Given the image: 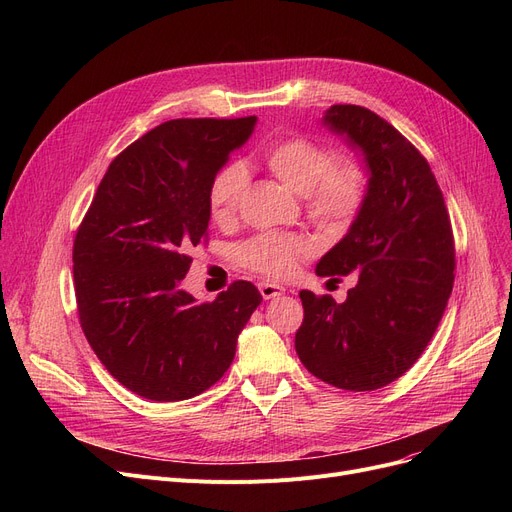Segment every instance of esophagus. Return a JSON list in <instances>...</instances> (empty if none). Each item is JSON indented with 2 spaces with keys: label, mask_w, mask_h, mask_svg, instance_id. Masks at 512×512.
Returning <instances> with one entry per match:
<instances>
[{
  "label": "esophagus",
  "mask_w": 512,
  "mask_h": 512,
  "mask_svg": "<svg viewBox=\"0 0 512 512\" xmlns=\"http://www.w3.org/2000/svg\"><path fill=\"white\" fill-rule=\"evenodd\" d=\"M259 292L265 301H270V299H276V297H280V294H284V286H280L276 282H261Z\"/></svg>",
  "instance_id": "34e87169"
}]
</instances>
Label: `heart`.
<instances>
[{
  "label": "heart",
  "mask_w": 512,
  "mask_h": 512,
  "mask_svg": "<svg viewBox=\"0 0 512 512\" xmlns=\"http://www.w3.org/2000/svg\"><path fill=\"white\" fill-rule=\"evenodd\" d=\"M265 164L290 191L307 199L311 218L328 224L351 222L367 197V176L355 161H334V151L307 137H288L265 151ZM247 186L240 164H226L213 174L207 188V209L215 222L234 218ZM299 236L259 234L238 247V261L265 276H284L307 253Z\"/></svg>",
  "instance_id": "obj_1"
}]
</instances>
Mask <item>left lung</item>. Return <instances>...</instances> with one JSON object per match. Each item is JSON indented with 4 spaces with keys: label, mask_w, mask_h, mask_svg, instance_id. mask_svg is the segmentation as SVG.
Instances as JSON below:
<instances>
[{
    "label": "left lung",
    "mask_w": 512,
    "mask_h": 512,
    "mask_svg": "<svg viewBox=\"0 0 512 512\" xmlns=\"http://www.w3.org/2000/svg\"><path fill=\"white\" fill-rule=\"evenodd\" d=\"M321 124L361 149L367 197L317 276L359 274L346 301L301 290V363L342 390L367 392L409 371L432 340L454 284V238L427 159L384 118L332 105Z\"/></svg>",
    "instance_id": "8db88e82"
}]
</instances>
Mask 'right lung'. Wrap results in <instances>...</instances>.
I'll return each mask as SVG.
<instances>
[{
	"instance_id": "1",
	"label": "right lung",
	"mask_w": 512,
	"mask_h": 512,
	"mask_svg": "<svg viewBox=\"0 0 512 512\" xmlns=\"http://www.w3.org/2000/svg\"><path fill=\"white\" fill-rule=\"evenodd\" d=\"M257 118H180L149 130L107 168L76 230L80 328L99 361L157 402L193 398L228 371L240 330L263 301L245 280L211 303L180 288L207 238V188Z\"/></svg>"
}]
</instances>
